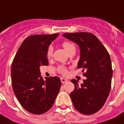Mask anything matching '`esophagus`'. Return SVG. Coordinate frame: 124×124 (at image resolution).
I'll list each match as a JSON object with an SVG mask.
<instances>
[{
  "mask_svg": "<svg viewBox=\"0 0 124 124\" xmlns=\"http://www.w3.org/2000/svg\"><path fill=\"white\" fill-rule=\"evenodd\" d=\"M60 80H61V82H62V83H67V80H66V79H64V78H60Z\"/></svg>",
  "mask_w": 124,
  "mask_h": 124,
  "instance_id": "esophagus-1",
  "label": "esophagus"
}]
</instances>
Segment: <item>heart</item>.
Here are the masks:
<instances>
[{
    "mask_svg": "<svg viewBox=\"0 0 124 124\" xmlns=\"http://www.w3.org/2000/svg\"><path fill=\"white\" fill-rule=\"evenodd\" d=\"M62 46L69 54L71 52H76V46L74 45V44L69 41H64L62 43ZM46 55L48 58H51L53 57V46H49L48 47V48L46 50ZM58 72L62 73V75H66V74H67L68 71L65 67L60 66L58 67Z\"/></svg>",
    "mask_w": 124,
    "mask_h": 124,
    "instance_id": "1",
    "label": "heart"
}]
</instances>
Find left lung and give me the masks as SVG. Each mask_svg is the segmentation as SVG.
<instances>
[{"label": "left lung", "instance_id": "8db88e82", "mask_svg": "<svg viewBox=\"0 0 124 124\" xmlns=\"http://www.w3.org/2000/svg\"><path fill=\"white\" fill-rule=\"evenodd\" d=\"M62 36L76 43L80 57L78 68H83L87 78L79 85L76 79L71 81L75 88L70 96L73 105L84 115H92L103 106L110 93L112 76L111 59L105 46L89 32L64 33Z\"/></svg>", "mask_w": 124, "mask_h": 124}]
</instances>
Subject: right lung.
Segmentation results:
<instances>
[{
  "label": "right lung",
  "mask_w": 124,
  "mask_h": 124,
  "mask_svg": "<svg viewBox=\"0 0 124 124\" xmlns=\"http://www.w3.org/2000/svg\"><path fill=\"white\" fill-rule=\"evenodd\" d=\"M59 34L29 36L19 48L11 68L14 92L25 110L44 114L53 105L61 87L57 77L42 78L40 67L48 65L46 50Z\"/></svg>",
  "instance_id": "add662e5"
}]
</instances>
